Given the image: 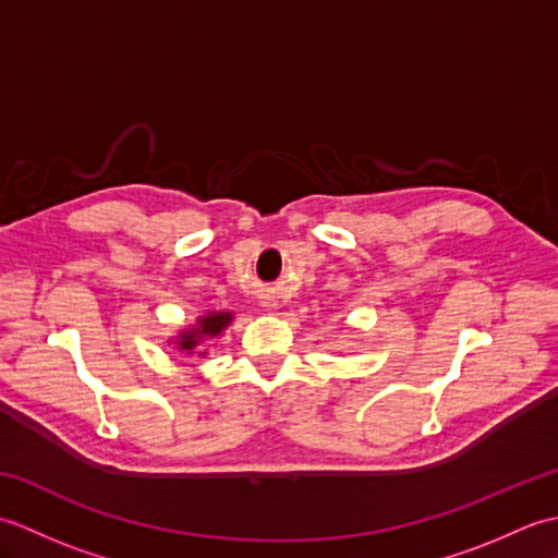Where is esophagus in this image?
<instances>
[{
	"instance_id": "34e87169",
	"label": "esophagus",
	"mask_w": 558,
	"mask_h": 558,
	"mask_svg": "<svg viewBox=\"0 0 558 558\" xmlns=\"http://www.w3.org/2000/svg\"><path fill=\"white\" fill-rule=\"evenodd\" d=\"M264 306H266V310H276V300H270V298H266V302H264Z\"/></svg>"
}]
</instances>
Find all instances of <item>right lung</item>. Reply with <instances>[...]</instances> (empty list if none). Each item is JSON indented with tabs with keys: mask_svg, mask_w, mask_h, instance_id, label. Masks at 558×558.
Here are the masks:
<instances>
[{
	"mask_svg": "<svg viewBox=\"0 0 558 558\" xmlns=\"http://www.w3.org/2000/svg\"><path fill=\"white\" fill-rule=\"evenodd\" d=\"M230 322H232V312H208L206 316L196 318V326L184 328L182 333L177 336L174 345L180 352L194 354V350L201 345V342L208 338H218L222 330L230 326ZM198 354H206V352H198Z\"/></svg>",
	"mask_w": 558,
	"mask_h": 558,
	"instance_id": "1",
	"label": "right lung"
}]
</instances>
